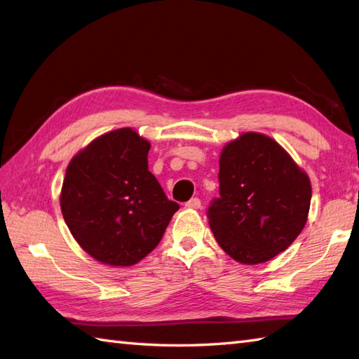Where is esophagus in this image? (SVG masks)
<instances>
[{"label": "esophagus", "instance_id": "obj_1", "mask_svg": "<svg viewBox=\"0 0 359 359\" xmlns=\"http://www.w3.org/2000/svg\"><path fill=\"white\" fill-rule=\"evenodd\" d=\"M187 208H191V210H199L201 208V199H197V197H193L191 201H188L185 203Z\"/></svg>", "mask_w": 359, "mask_h": 359}]
</instances>
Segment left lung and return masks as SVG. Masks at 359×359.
Masks as SVG:
<instances>
[{"instance_id": "8db88e82", "label": "left lung", "mask_w": 359, "mask_h": 359, "mask_svg": "<svg viewBox=\"0 0 359 359\" xmlns=\"http://www.w3.org/2000/svg\"><path fill=\"white\" fill-rule=\"evenodd\" d=\"M219 197L208 207L217 243L234 261L262 264L287 250L307 222L309 175L270 137L245 133L219 158Z\"/></svg>"}]
</instances>
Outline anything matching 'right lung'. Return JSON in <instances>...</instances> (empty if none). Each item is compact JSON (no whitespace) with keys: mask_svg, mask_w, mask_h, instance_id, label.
<instances>
[{"mask_svg":"<svg viewBox=\"0 0 359 359\" xmlns=\"http://www.w3.org/2000/svg\"><path fill=\"white\" fill-rule=\"evenodd\" d=\"M149 148L134 129L121 128L97 137L67 165L60 196L65 222L98 262L142 261L179 210L148 171Z\"/></svg>","mask_w":359,"mask_h":359,"instance_id":"add662e5","label":"right lung"}]
</instances>
